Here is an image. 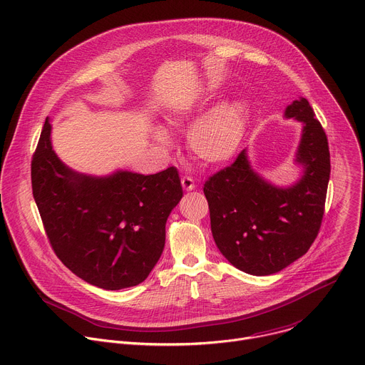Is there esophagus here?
<instances>
[{"label":"esophagus","mask_w":365,"mask_h":365,"mask_svg":"<svg viewBox=\"0 0 365 365\" xmlns=\"http://www.w3.org/2000/svg\"><path fill=\"white\" fill-rule=\"evenodd\" d=\"M180 182H182V186H183V189H185V190H192V189H195V182H193V179H192V178H189V176H183Z\"/></svg>","instance_id":"esophagus-1"}]
</instances>
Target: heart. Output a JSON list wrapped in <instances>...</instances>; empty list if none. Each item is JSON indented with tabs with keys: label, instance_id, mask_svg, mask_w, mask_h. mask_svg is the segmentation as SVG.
Wrapping results in <instances>:
<instances>
[{
	"label": "heart",
	"instance_id": "heart-1",
	"mask_svg": "<svg viewBox=\"0 0 365 365\" xmlns=\"http://www.w3.org/2000/svg\"><path fill=\"white\" fill-rule=\"evenodd\" d=\"M197 103L173 110L169 121L179 124L200 111ZM250 107L244 99H228L206 111L187 131V148L195 159L206 165H220L232 159L240 150L250 124ZM155 141L169 143L165 128L155 127L153 133Z\"/></svg>",
	"mask_w": 365,
	"mask_h": 365
}]
</instances>
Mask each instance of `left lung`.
Returning <instances> with one entry per match:
<instances>
[{
	"instance_id": "1",
	"label": "left lung",
	"mask_w": 365,
	"mask_h": 365,
	"mask_svg": "<svg viewBox=\"0 0 365 365\" xmlns=\"http://www.w3.org/2000/svg\"><path fill=\"white\" fill-rule=\"evenodd\" d=\"M286 118L303 124L292 186L270 183L251 169L247 150L205 182L211 230L228 262L252 276L274 274L307 252L324 217L331 159L327 134L306 98L293 101Z\"/></svg>"
}]
</instances>
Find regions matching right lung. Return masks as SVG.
<instances>
[{"mask_svg": "<svg viewBox=\"0 0 365 365\" xmlns=\"http://www.w3.org/2000/svg\"><path fill=\"white\" fill-rule=\"evenodd\" d=\"M50 133L46 118L31 160V187L51 248L89 284L106 290L140 284L159 262L166 221L183 196L178 169L82 175L58 158Z\"/></svg>", "mask_w": 365, "mask_h": 365, "instance_id": "add662e5", "label": "right lung"}]
</instances>
